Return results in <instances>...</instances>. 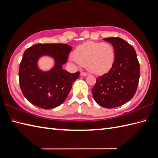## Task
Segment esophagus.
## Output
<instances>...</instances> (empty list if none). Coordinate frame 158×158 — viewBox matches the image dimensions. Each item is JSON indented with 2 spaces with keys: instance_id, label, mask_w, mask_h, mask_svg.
I'll use <instances>...</instances> for the list:
<instances>
[{
  "instance_id": "esophagus-1",
  "label": "esophagus",
  "mask_w": 158,
  "mask_h": 158,
  "mask_svg": "<svg viewBox=\"0 0 158 158\" xmlns=\"http://www.w3.org/2000/svg\"><path fill=\"white\" fill-rule=\"evenodd\" d=\"M81 75L83 77H85L87 75V73H85V72H81Z\"/></svg>"
}]
</instances>
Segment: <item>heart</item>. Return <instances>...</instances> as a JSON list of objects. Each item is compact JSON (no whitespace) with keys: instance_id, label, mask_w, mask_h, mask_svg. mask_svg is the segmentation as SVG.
<instances>
[{"instance_id":"b5f03b06","label":"heart","mask_w":158,"mask_h":158,"mask_svg":"<svg viewBox=\"0 0 158 158\" xmlns=\"http://www.w3.org/2000/svg\"><path fill=\"white\" fill-rule=\"evenodd\" d=\"M73 56L77 63L85 67L89 72L101 75L112 67L115 50L110 43L87 42L77 47Z\"/></svg>"}]
</instances>
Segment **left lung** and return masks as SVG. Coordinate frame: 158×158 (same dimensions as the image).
<instances>
[{
    "label": "left lung",
    "mask_w": 158,
    "mask_h": 158,
    "mask_svg": "<svg viewBox=\"0 0 158 158\" xmlns=\"http://www.w3.org/2000/svg\"><path fill=\"white\" fill-rule=\"evenodd\" d=\"M115 50V60L107 73L98 77L91 89L97 104L106 108L122 106L133 98L137 89L140 67L134 48L120 38H104Z\"/></svg>",
    "instance_id": "8db88e82"
}]
</instances>
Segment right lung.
<instances>
[{
  "instance_id": "obj_1",
  "label": "right lung",
  "mask_w": 158,
  "mask_h": 158,
  "mask_svg": "<svg viewBox=\"0 0 158 158\" xmlns=\"http://www.w3.org/2000/svg\"><path fill=\"white\" fill-rule=\"evenodd\" d=\"M71 49V46L64 44H37L25 51L19 66V85L30 103L45 110L63 103L80 74L62 69ZM43 56L54 58V67L48 72L38 67V60Z\"/></svg>"
}]
</instances>
